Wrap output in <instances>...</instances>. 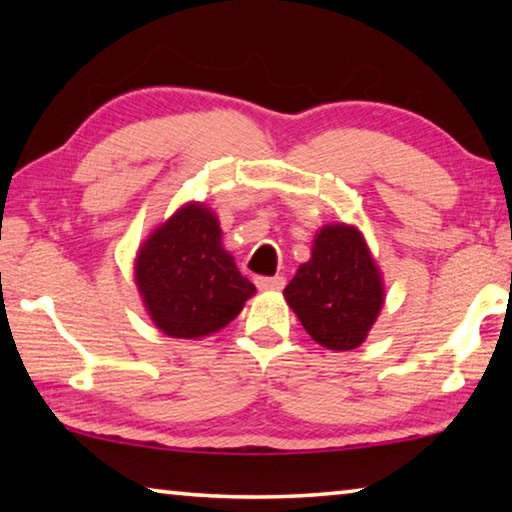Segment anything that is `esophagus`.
<instances>
[{
    "instance_id": "esophagus-1",
    "label": "esophagus",
    "mask_w": 512,
    "mask_h": 512,
    "mask_svg": "<svg viewBox=\"0 0 512 512\" xmlns=\"http://www.w3.org/2000/svg\"><path fill=\"white\" fill-rule=\"evenodd\" d=\"M255 284L259 291H280L284 289V277L275 275V277H255Z\"/></svg>"
}]
</instances>
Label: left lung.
Returning <instances> with one entry per match:
<instances>
[{"label": "left lung", "instance_id": "obj_1", "mask_svg": "<svg viewBox=\"0 0 512 512\" xmlns=\"http://www.w3.org/2000/svg\"><path fill=\"white\" fill-rule=\"evenodd\" d=\"M302 327L327 350H354L366 341L384 305V282L354 225L320 228L311 259L284 289Z\"/></svg>", "mask_w": 512, "mask_h": 512}]
</instances>
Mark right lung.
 I'll list each match as a JSON object with an SVG mask.
<instances>
[{
  "mask_svg": "<svg viewBox=\"0 0 512 512\" xmlns=\"http://www.w3.org/2000/svg\"><path fill=\"white\" fill-rule=\"evenodd\" d=\"M135 282L158 329L173 339H203L239 316L255 284L221 246L219 219L187 203L137 250Z\"/></svg>",
  "mask_w": 512,
  "mask_h": 512,
  "instance_id": "obj_1",
  "label": "right lung"
}]
</instances>
